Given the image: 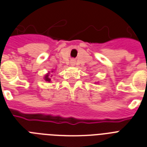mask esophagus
Masks as SVG:
<instances>
[{
  "label": "esophagus",
  "instance_id": "34e87169",
  "mask_svg": "<svg viewBox=\"0 0 147 147\" xmlns=\"http://www.w3.org/2000/svg\"><path fill=\"white\" fill-rule=\"evenodd\" d=\"M71 65H73V66H74V65H75V61L74 60V59H73V60H71Z\"/></svg>",
  "mask_w": 147,
  "mask_h": 147
}]
</instances>
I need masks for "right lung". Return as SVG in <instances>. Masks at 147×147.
<instances>
[{
	"mask_svg": "<svg viewBox=\"0 0 147 147\" xmlns=\"http://www.w3.org/2000/svg\"><path fill=\"white\" fill-rule=\"evenodd\" d=\"M45 80H46V81H48V82H50V78H49V74L46 75V76H45Z\"/></svg>",
	"mask_w": 147,
	"mask_h": 147,
	"instance_id": "obj_1",
	"label": "right lung"
}]
</instances>
